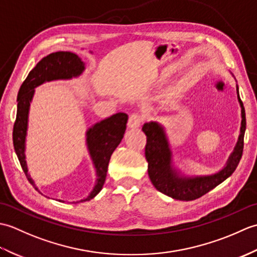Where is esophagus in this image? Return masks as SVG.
I'll return each instance as SVG.
<instances>
[{
	"label": "esophagus",
	"instance_id": "esophagus-1",
	"mask_svg": "<svg viewBox=\"0 0 257 257\" xmlns=\"http://www.w3.org/2000/svg\"><path fill=\"white\" fill-rule=\"evenodd\" d=\"M143 120H144L143 116H141V114L138 113V112L130 114L129 120H128V127L129 128L139 127V125L141 124V122H143Z\"/></svg>",
	"mask_w": 257,
	"mask_h": 257
}]
</instances>
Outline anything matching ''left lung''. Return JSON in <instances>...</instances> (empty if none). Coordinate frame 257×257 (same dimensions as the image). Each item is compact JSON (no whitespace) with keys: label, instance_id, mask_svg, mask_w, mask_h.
Here are the masks:
<instances>
[{"label":"left lung","instance_id":"8db88e82","mask_svg":"<svg viewBox=\"0 0 257 257\" xmlns=\"http://www.w3.org/2000/svg\"><path fill=\"white\" fill-rule=\"evenodd\" d=\"M238 102L242 108L241 134L238 136L237 144L221 171L211 176L182 177L179 176L176 169L172 167V155L167 136L162 125L156 121L146 122L143 132L147 136V145L145 149L146 159L148 161V174L155 188L161 193L172 199L180 201H192L201 198L202 195L217 187L235 171L241 160L244 147V134L246 129L245 109L238 95Z\"/></svg>","mask_w":257,"mask_h":257}]
</instances>
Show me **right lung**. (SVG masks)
I'll list each match as a JSON object with an SVG mask.
<instances>
[{"label": "right lung", "mask_w": 257, "mask_h": 257, "mask_svg": "<svg viewBox=\"0 0 257 257\" xmlns=\"http://www.w3.org/2000/svg\"><path fill=\"white\" fill-rule=\"evenodd\" d=\"M85 69V64L74 53L56 52L42 58L23 81L18 95V112L13 127V145L21 167L30 183L38 191L27 170L25 159V141L30 105L35 88L45 81L56 79H70L77 77ZM128 114L118 112L111 117L95 123L86 133V143L89 155L96 169V184L90 194L79 202L89 201L100 192L105 183L108 163L114 149L123 138ZM40 192V191H38ZM61 202H64L61 200Z\"/></svg>", "instance_id": "1"}]
</instances>
